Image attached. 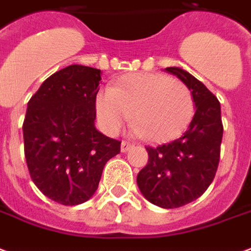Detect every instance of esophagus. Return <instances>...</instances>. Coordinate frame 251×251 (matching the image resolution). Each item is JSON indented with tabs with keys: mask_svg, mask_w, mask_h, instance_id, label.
Masks as SVG:
<instances>
[{
	"mask_svg": "<svg viewBox=\"0 0 251 251\" xmlns=\"http://www.w3.org/2000/svg\"><path fill=\"white\" fill-rule=\"evenodd\" d=\"M132 147H133V144L127 142V140H123V142H122V146H120V148H122V152H127V151H129Z\"/></svg>",
	"mask_w": 251,
	"mask_h": 251,
	"instance_id": "obj_1",
	"label": "esophagus"
}]
</instances>
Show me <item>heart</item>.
<instances>
[{
	"label": "heart",
	"instance_id": "obj_1",
	"mask_svg": "<svg viewBox=\"0 0 251 251\" xmlns=\"http://www.w3.org/2000/svg\"><path fill=\"white\" fill-rule=\"evenodd\" d=\"M96 109L108 132H116L131 113L133 132L152 142H170L187 128L195 111L190 88L162 73H133L98 93Z\"/></svg>",
	"mask_w": 251,
	"mask_h": 251
}]
</instances>
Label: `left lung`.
<instances>
[{"label":"left lung","mask_w":251,"mask_h":251,"mask_svg":"<svg viewBox=\"0 0 251 251\" xmlns=\"http://www.w3.org/2000/svg\"><path fill=\"white\" fill-rule=\"evenodd\" d=\"M166 71L190 88L197 111L180 138L158 147H146L148 162L136 182L151 203L176 208L199 198L213 182L221 158L223 124L218 99L204 84L180 68Z\"/></svg>","instance_id":"8db88e82"}]
</instances>
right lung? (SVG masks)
<instances>
[{"label": "right lung", "instance_id": "add662e5", "mask_svg": "<svg viewBox=\"0 0 251 251\" xmlns=\"http://www.w3.org/2000/svg\"><path fill=\"white\" fill-rule=\"evenodd\" d=\"M101 71L69 65L49 76L28 103L24 152L33 183L54 202H87L120 143L95 128Z\"/></svg>", "mask_w": 251, "mask_h": 251}]
</instances>
